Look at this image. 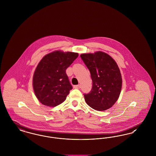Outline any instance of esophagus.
I'll list each match as a JSON object with an SVG mask.
<instances>
[{"label":"esophagus","mask_w":156,"mask_h":156,"mask_svg":"<svg viewBox=\"0 0 156 156\" xmlns=\"http://www.w3.org/2000/svg\"><path fill=\"white\" fill-rule=\"evenodd\" d=\"M81 88V86L80 85H74V88L75 89H80Z\"/></svg>","instance_id":"obj_1"}]
</instances>
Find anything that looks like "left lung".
I'll return each instance as SVG.
<instances>
[{
	"label": "left lung",
	"instance_id": "8db88e82",
	"mask_svg": "<svg viewBox=\"0 0 156 156\" xmlns=\"http://www.w3.org/2000/svg\"><path fill=\"white\" fill-rule=\"evenodd\" d=\"M81 58L88 68L92 80V87L84 94L89 106L97 111H105L115 104L122 88V76L115 61L104 52L82 54Z\"/></svg>",
	"mask_w": 156,
	"mask_h": 156
}]
</instances>
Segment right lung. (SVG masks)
Segmentation results:
<instances>
[{
	"label": "right lung",
	"mask_w": 156,
	"mask_h": 156,
	"mask_svg": "<svg viewBox=\"0 0 156 156\" xmlns=\"http://www.w3.org/2000/svg\"><path fill=\"white\" fill-rule=\"evenodd\" d=\"M78 56L75 52L55 51L47 54L35 70L33 85L39 101L48 106L62 103L73 89L66 69Z\"/></svg>",
	"instance_id": "add662e5"
}]
</instances>
